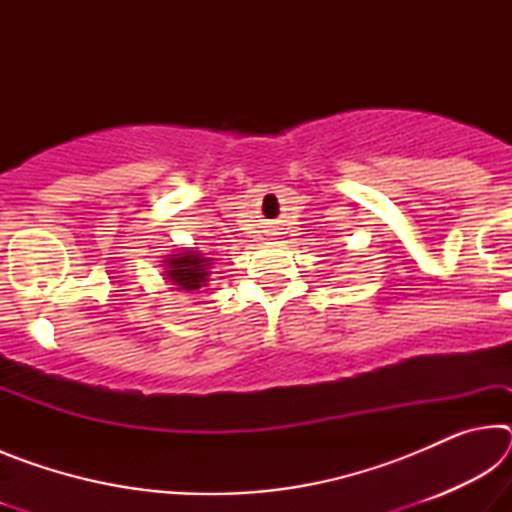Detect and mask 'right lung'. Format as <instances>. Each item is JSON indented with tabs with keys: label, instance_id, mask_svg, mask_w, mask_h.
<instances>
[{
	"label": "right lung",
	"instance_id": "add662e5",
	"mask_svg": "<svg viewBox=\"0 0 512 512\" xmlns=\"http://www.w3.org/2000/svg\"><path fill=\"white\" fill-rule=\"evenodd\" d=\"M210 264L212 259L203 257L198 250H187V253L173 255L167 262L169 271L164 273L180 291H196L207 287V282H210Z\"/></svg>",
	"mask_w": 512,
	"mask_h": 512
}]
</instances>
